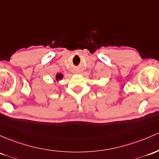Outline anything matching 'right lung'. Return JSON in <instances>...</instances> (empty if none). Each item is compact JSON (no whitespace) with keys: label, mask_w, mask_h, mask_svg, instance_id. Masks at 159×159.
Instances as JSON below:
<instances>
[{"label":"right lung","mask_w":159,"mask_h":159,"mask_svg":"<svg viewBox=\"0 0 159 159\" xmlns=\"http://www.w3.org/2000/svg\"><path fill=\"white\" fill-rule=\"evenodd\" d=\"M62 78H63V75H62V73H57V74L56 75L55 80H53V81H54V82H56V81H61Z\"/></svg>","instance_id":"add662e5"}]
</instances>
